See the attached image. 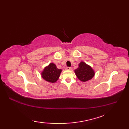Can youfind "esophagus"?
I'll use <instances>...</instances> for the list:
<instances>
[{
    "mask_svg": "<svg viewBox=\"0 0 129 129\" xmlns=\"http://www.w3.org/2000/svg\"><path fill=\"white\" fill-rule=\"evenodd\" d=\"M65 69H66L67 70H72V68H70V67H67L66 68H65Z\"/></svg>",
    "mask_w": 129,
    "mask_h": 129,
    "instance_id": "1",
    "label": "esophagus"
}]
</instances>
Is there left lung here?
Here are the masks:
<instances>
[{"label":"left lung","instance_id":"left-lung-1","mask_svg":"<svg viewBox=\"0 0 129 129\" xmlns=\"http://www.w3.org/2000/svg\"><path fill=\"white\" fill-rule=\"evenodd\" d=\"M74 72L77 78L83 82L91 80L95 75V72L92 68L83 61L79 63V67L74 70Z\"/></svg>","mask_w":129,"mask_h":129}]
</instances>
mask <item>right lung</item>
I'll return each instance as SVG.
<instances>
[{
    "label": "right lung",
    "instance_id": "right-lung-1",
    "mask_svg": "<svg viewBox=\"0 0 129 129\" xmlns=\"http://www.w3.org/2000/svg\"><path fill=\"white\" fill-rule=\"evenodd\" d=\"M61 69L57 68L56 65L51 62L49 65L44 68L43 72L41 73L42 77L46 81L51 83H54L58 80Z\"/></svg>",
    "mask_w": 129,
    "mask_h": 129
}]
</instances>
